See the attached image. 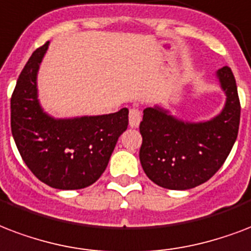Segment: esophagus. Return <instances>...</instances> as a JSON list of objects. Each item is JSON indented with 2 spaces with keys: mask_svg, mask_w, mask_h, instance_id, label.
<instances>
[{
  "mask_svg": "<svg viewBox=\"0 0 251 251\" xmlns=\"http://www.w3.org/2000/svg\"><path fill=\"white\" fill-rule=\"evenodd\" d=\"M141 122V112L138 109H130L129 112V125L131 127H138Z\"/></svg>",
  "mask_w": 251,
  "mask_h": 251,
  "instance_id": "34e87169",
  "label": "esophagus"
}]
</instances>
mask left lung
Segmentation results:
<instances>
[{
  "instance_id": "8db88e82",
  "label": "left lung",
  "mask_w": 251,
  "mask_h": 251,
  "mask_svg": "<svg viewBox=\"0 0 251 251\" xmlns=\"http://www.w3.org/2000/svg\"><path fill=\"white\" fill-rule=\"evenodd\" d=\"M216 77L225 104L210 120L184 121L162 105L143 110L139 160L147 177L159 187L184 191L205 183L232 150L241 114L236 80L226 66L216 72Z\"/></svg>"
}]
</instances>
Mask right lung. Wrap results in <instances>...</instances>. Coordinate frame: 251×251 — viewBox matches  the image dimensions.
<instances>
[{
	"label": "right lung",
	"instance_id": "obj_1",
	"mask_svg": "<svg viewBox=\"0 0 251 251\" xmlns=\"http://www.w3.org/2000/svg\"><path fill=\"white\" fill-rule=\"evenodd\" d=\"M50 42L35 50L19 75L10 100L11 134L30 171L56 189H81L102 175L129 124V110L55 118L42 108L38 72Z\"/></svg>",
	"mask_w": 251,
	"mask_h": 251
}]
</instances>
